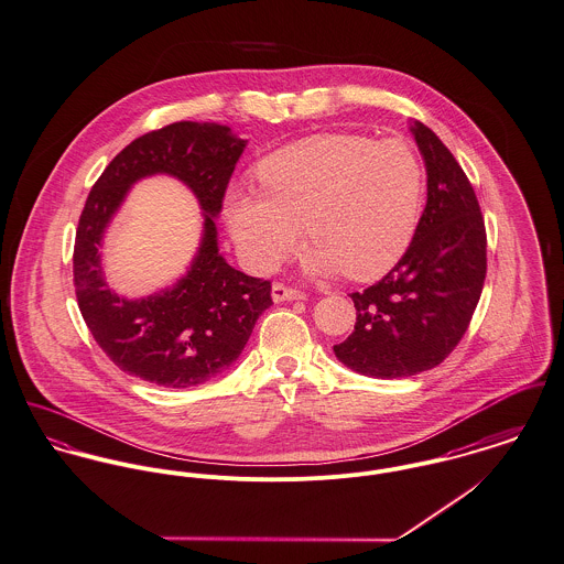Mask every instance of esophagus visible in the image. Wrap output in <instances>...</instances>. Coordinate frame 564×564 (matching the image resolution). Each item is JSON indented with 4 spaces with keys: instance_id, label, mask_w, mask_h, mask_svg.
I'll return each instance as SVG.
<instances>
[{
    "instance_id": "1",
    "label": "esophagus",
    "mask_w": 564,
    "mask_h": 564,
    "mask_svg": "<svg viewBox=\"0 0 564 564\" xmlns=\"http://www.w3.org/2000/svg\"><path fill=\"white\" fill-rule=\"evenodd\" d=\"M271 297H273V302H295V300H306V293L275 282L271 289Z\"/></svg>"
}]
</instances>
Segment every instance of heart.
Wrapping results in <instances>:
<instances>
[{"mask_svg": "<svg viewBox=\"0 0 564 564\" xmlns=\"http://www.w3.org/2000/svg\"><path fill=\"white\" fill-rule=\"evenodd\" d=\"M258 194L235 192L226 219L258 269H271L306 228L316 273L372 280L410 248L420 219L424 167L408 140L359 133L314 135L258 165Z\"/></svg>", "mask_w": 564, "mask_h": 564, "instance_id": "1", "label": "heart"}]
</instances>
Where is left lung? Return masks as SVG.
Returning a JSON list of instances; mask_svg holds the SVG:
<instances>
[{
	"label": "left lung",
	"mask_w": 564,
	"mask_h": 564,
	"mask_svg": "<svg viewBox=\"0 0 564 564\" xmlns=\"http://www.w3.org/2000/svg\"><path fill=\"white\" fill-rule=\"evenodd\" d=\"M411 133L426 165V206L403 258L351 293L356 329L334 345L345 366L379 379L411 377L448 358L487 275V232L471 183L429 127L413 122Z\"/></svg>",
	"instance_id": "8db88e82"
}]
</instances>
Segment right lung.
Instances as JSON below:
<instances>
[{
	"instance_id": "right-lung-1",
	"label": "right lung",
	"mask_w": 564,
	"mask_h": 564,
	"mask_svg": "<svg viewBox=\"0 0 564 564\" xmlns=\"http://www.w3.org/2000/svg\"><path fill=\"white\" fill-rule=\"evenodd\" d=\"M224 124L174 122L133 140L93 185L79 217L73 280L82 316L120 370L163 388H194L221 375L271 306V282L232 269L217 248L215 217L246 149ZM183 180L206 210V235L188 275L144 301L118 299L101 278V235L130 185L144 175Z\"/></svg>"
}]
</instances>
